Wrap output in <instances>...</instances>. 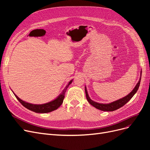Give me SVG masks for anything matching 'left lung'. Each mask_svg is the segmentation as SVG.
Listing matches in <instances>:
<instances>
[{
    "instance_id": "left-lung-1",
    "label": "left lung",
    "mask_w": 150,
    "mask_h": 150,
    "mask_svg": "<svg viewBox=\"0 0 150 150\" xmlns=\"http://www.w3.org/2000/svg\"><path fill=\"white\" fill-rule=\"evenodd\" d=\"M142 71H141V76L139 78V80L138 81V83H137V84L136 85V86L134 87V88L133 89L132 91H131L129 94L127 95L125 97L122 98L121 99H118V100L115 101L112 103H109V104H101V103H98L95 101H93V100L90 99V98L89 97L88 94V92L87 90L86 89L85 87V92H86V98H87L88 101L91 104L92 106H93L94 107H95L96 108L98 109L99 110L101 111H115L117 109L120 108L121 107L123 106L125 104H126L128 103L130 99L132 98V97L134 96V94L137 92V91L139 88V86L140 84V81H141V78H142Z\"/></svg>"
}]
</instances>
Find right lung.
I'll return each instance as SVG.
<instances>
[{
  "label": "right lung",
  "mask_w": 150,
  "mask_h": 150,
  "mask_svg": "<svg viewBox=\"0 0 150 150\" xmlns=\"http://www.w3.org/2000/svg\"><path fill=\"white\" fill-rule=\"evenodd\" d=\"M72 82V80H71L69 83V84L66 86V87L64 88V90H63L62 93L56 99H54V101H52L51 102H49L43 104H30L29 103L25 102L24 101H22L20 98H18L17 96H16L14 93L13 94H14L15 96L17 99V100L22 104V106H24L25 108L28 109V110L32 111H34L35 112L47 113V112H51L57 110V109L61 105L63 102V100H64V95H65L66 90Z\"/></svg>",
  "instance_id": "obj_1"
}]
</instances>
